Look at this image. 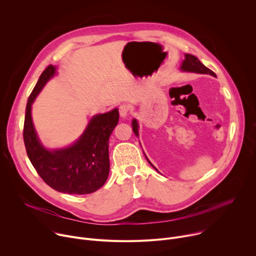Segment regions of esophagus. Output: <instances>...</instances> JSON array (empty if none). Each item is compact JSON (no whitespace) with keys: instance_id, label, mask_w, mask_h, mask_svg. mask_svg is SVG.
Listing matches in <instances>:
<instances>
[{"instance_id":"obj_1","label":"esophagus","mask_w":256,"mask_h":256,"mask_svg":"<svg viewBox=\"0 0 256 256\" xmlns=\"http://www.w3.org/2000/svg\"><path fill=\"white\" fill-rule=\"evenodd\" d=\"M118 110L122 118H126L130 112V106L128 104H122L118 108Z\"/></svg>"}]
</instances>
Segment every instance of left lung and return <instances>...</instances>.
<instances>
[{
	"label": "left lung",
	"mask_w": 256,
	"mask_h": 256,
	"mask_svg": "<svg viewBox=\"0 0 256 256\" xmlns=\"http://www.w3.org/2000/svg\"><path fill=\"white\" fill-rule=\"evenodd\" d=\"M184 56H186V58L184 60V62H182L181 66H180V70H184V72H196V74H208V75H212V76L216 77L214 72L212 70L208 68L204 64H202L200 60L196 56H192V54H186ZM132 130H134V134H136V136H138V124L136 120H132ZM144 156H146V155H144ZM146 159L148 160V162L150 163V165H151L153 168H155V167L153 166V164L149 161V159H148L147 157H146ZM155 169H156V168H155ZM156 170H157V169H156ZM157 171H158V170H157Z\"/></svg>",
	"instance_id": "obj_1"
}]
</instances>
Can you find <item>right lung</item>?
I'll list each match as a JSON object with an SVG mask.
<instances>
[{
  "instance_id": "1",
  "label": "right lung",
  "mask_w": 256,
  "mask_h": 256,
  "mask_svg": "<svg viewBox=\"0 0 256 256\" xmlns=\"http://www.w3.org/2000/svg\"><path fill=\"white\" fill-rule=\"evenodd\" d=\"M56 72V66H48L28 98L23 130L26 152L35 170L54 190L70 194H92L107 180L108 140L118 122L120 114L118 108H114L109 112L94 116L74 144L62 149H46L34 128L31 107Z\"/></svg>"
}]
</instances>
